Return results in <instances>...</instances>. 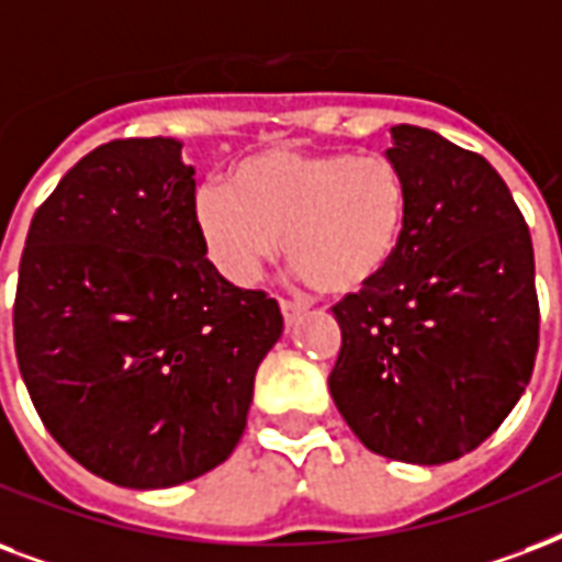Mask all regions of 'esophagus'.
I'll use <instances>...</instances> for the list:
<instances>
[{
	"instance_id": "esophagus-1",
	"label": "esophagus",
	"mask_w": 562,
	"mask_h": 562,
	"mask_svg": "<svg viewBox=\"0 0 562 562\" xmlns=\"http://www.w3.org/2000/svg\"><path fill=\"white\" fill-rule=\"evenodd\" d=\"M280 312H282V318H285V324H294V321L306 312V306L303 303H291V300H280Z\"/></svg>"
}]
</instances>
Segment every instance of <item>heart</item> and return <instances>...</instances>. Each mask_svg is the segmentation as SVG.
Masks as SVG:
<instances>
[{"label":"heart","mask_w":562,"mask_h":562,"mask_svg":"<svg viewBox=\"0 0 562 562\" xmlns=\"http://www.w3.org/2000/svg\"><path fill=\"white\" fill-rule=\"evenodd\" d=\"M409 205L413 188L395 158L273 147L244 156L233 186L205 182L194 221L226 280L252 282L285 244L300 282L345 297L392 268Z\"/></svg>","instance_id":"b5f03b06"}]
</instances>
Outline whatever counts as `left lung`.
Returning <instances> with one entry per match:
<instances>
[{
  "instance_id": "obj_1",
  "label": "left lung",
  "mask_w": 562,
  "mask_h": 562,
  "mask_svg": "<svg viewBox=\"0 0 562 562\" xmlns=\"http://www.w3.org/2000/svg\"><path fill=\"white\" fill-rule=\"evenodd\" d=\"M385 156L413 205L404 247L338 303L329 374L368 451L439 465L486 442L525 395L539 345L533 244L498 170L422 126H392Z\"/></svg>"
}]
</instances>
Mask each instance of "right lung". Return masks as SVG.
<instances>
[{"mask_svg": "<svg viewBox=\"0 0 562 562\" xmlns=\"http://www.w3.org/2000/svg\"><path fill=\"white\" fill-rule=\"evenodd\" d=\"M182 140L102 144L34 212L14 303L20 374L72 460L126 490L235 451L282 315L205 259Z\"/></svg>", "mask_w": 562, "mask_h": 562, "instance_id": "obj_1", "label": "right lung"}]
</instances>
